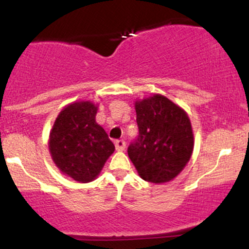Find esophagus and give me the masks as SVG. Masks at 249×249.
<instances>
[{
	"label": "esophagus",
	"instance_id": "esophagus-1",
	"mask_svg": "<svg viewBox=\"0 0 249 249\" xmlns=\"http://www.w3.org/2000/svg\"><path fill=\"white\" fill-rule=\"evenodd\" d=\"M115 146L117 151H124L125 147H126V142L123 141V139H119V141L115 142Z\"/></svg>",
	"mask_w": 249,
	"mask_h": 249
}]
</instances>
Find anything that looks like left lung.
<instances>
[{"mask_svg":"<svg viewBox=\"0 0 249 249\" xmlns=\"http://www.w3.org/2000/svg\"><path fill=\"white\" fill-rule=\"evenodd\" d=\"M134 107L139 136L128 146V157L145 181H170L192 156L194 138L190 118L181 107L157 93L137 101Z\"/></svg>","mask_w":249,"mask_h":249,"instance_id":"1","label":"left lung"}]
</instances>
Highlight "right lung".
Listing matches in <instances>:
<instances>
[{
    "instance_id": "add662e5",
    "label": "right lung",
    "mask_w": 249,
    "mask_h": 249,
    "mask_svg": "<svg viewBox=\"0 0 249 249\" xmlns=\"http://www.w3.org/2000/svg\"><path fill=\"white\" fill-rule=\"evenodd\" d=\"M98 107L75 102L56 118L49 138V151L56 166L78 182H90L101 173L115 145L96 123Z\"/></svg>"
}]
</instances>
